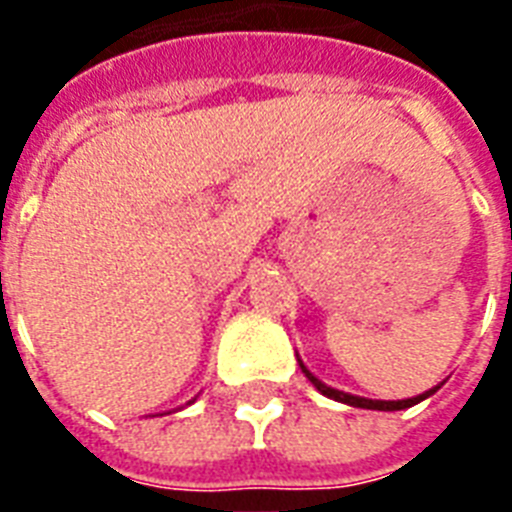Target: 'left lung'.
<instances>
[{"instance_id": "obj_1", "label": "left lung", "mask_w": 512, "mask_h": 512, "mask_svg": "<svg viewBox=\"0 0 512 512\" xmlns=\"http://www.w3.org/2000/svg\"><path fill=\"white\" fill-rule=\"evenodd\" d=\"M300 361V358H297ZM300 369H303V374L308 377V380L313 382V388L319 390L321 396L327 398H335V401H340V404H348V406H358V409H380V412H398V409H409V406L420 404V401H425L428 396H433L436 393V388L433 390H425L422 396H414V398H404V401H372V398H361V396H350V393H342V390H335L329 388V385H324V382L316 377V374L308 369V366L300 361Z\"/></svg>"}]
</instances>
